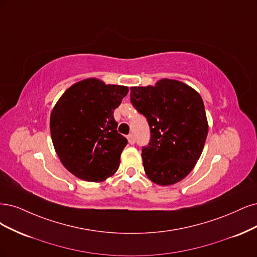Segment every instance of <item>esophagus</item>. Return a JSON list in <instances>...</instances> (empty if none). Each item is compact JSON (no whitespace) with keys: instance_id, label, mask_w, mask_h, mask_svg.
Wrapping results in <instances>:
<instances>
[{"instance_id":"obj_1","label":"esophagus","mask_w":257,"mask_h":257,"mask_svg":"<svg viewBox=\"0 0 257 257\" xmlns=\"http://www.w3.org/2000/svg\"><path fill=\"white\" fill-rule=\"evenodd\" d=\"M127 139H128V141H129V143H130L131 145H132V144H135V142H136V140H135V136H134V135H132V134L128 135Z\"/></svg>"}]
</instances>
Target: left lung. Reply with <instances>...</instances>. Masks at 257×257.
Returning <instances> with one entry per match:
<instances>
[{"instance_id": "obj_1", "label": "left lung", "mask_w": 257, "mask_h": 257, "mask_svg": "<svg viewBox=\"0 0 257 257\" xmlns=\"http://www.w3.org/2000/svg\"><path fill=\"white\" fill-rule=\"evenodd\" d=\"M130 90L132 105L151 128L150 143L142 147L147 177L160 186L178 183L200 159L208 134L202 97L183 82L169 79Z\"/></svg>"}]
</instances>
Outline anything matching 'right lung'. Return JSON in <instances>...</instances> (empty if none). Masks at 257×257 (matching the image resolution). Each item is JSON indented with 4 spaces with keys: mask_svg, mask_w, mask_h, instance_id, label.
<instances>
[{
    "mask_svg": "<svg viewBox=\"0 0 257 257\" xmlns=\"http://www.w3.org/2000/svg\"><path fill=\"white\" fill-rule=\"evenodd\" d=\"M129 92L86 79L70 86L53 107L50 131L64 167L86 181H102L119 167L127 139L117 132L114 110Z\"/></svg>",
    "mask_w": 257,
    "mask_h": 257,
    "instance_id": "1",
    "label": "right lung"
}]
</instances>
